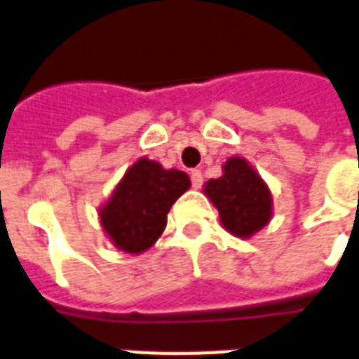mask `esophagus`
Here are the masks:
<instances>
[{
	"label": "esophagus",
	"mask_w": 359,
	"mask_h": 359,
	"mask_svg": "<svg viewBox=\"0 0 359 359\" xmlns=\"http://www.w3.org/2000/svg\"><path fill=\"white\" fill-rule=\"evenodd\" d=\"M202 182H204V180H202L201 170H193V172H191V183H193V187H195V189H201Z\"/></svg>",
	"instance_id": "esophagus-1"
}]
</instances>
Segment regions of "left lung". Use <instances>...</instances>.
Returning a JSON list of instances; mask_svg holds the SVG:
<instances>
[{"label":"left lung","instance_id":"left-lung-1","mask_svg":"<svg viewBox=\"0 0 359 359\" xmlns=\"http://www.w3.org/2000/svg\"><path fill=\"white\" fill-rule=\"evenodd\" d=\"M204 193L219 210L223 227L234 236L248 238L271 219V191L242 157L229 158L223 176L210 180Z\"/></svg>","mask_w":359,"mask_h":359}]
</instances>
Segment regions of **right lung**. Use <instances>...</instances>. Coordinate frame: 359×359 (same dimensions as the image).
Here are the masks:
<instances>
[{
	"label": "right lung",
	"mask_w": 359,
	"mask_h": 359,
	"mask_svg": "<svg viewBox=\"0 0 359 359\" xmlns=\"http://www.w3.org/2000/svg\"><path fill=\"white\" fill-rule=\"evenodd\" d=\"M189 185L185 172L164 170L155 161L140 158L100 210L102 227L118 250L145 252L163 234L172 204Z\"/></svg>",
	"instance_id": "obj_1"
}]
</instances>
